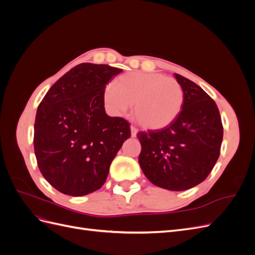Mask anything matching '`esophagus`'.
Wrapping results in <instances>:
<instances>
[{
  "instance_id": "obj_1",
  "label": "esophagus",
  "mask_w": 255,
  "mask_h": 255,
  "mask_svg": "<svg viewBox=\"0 0 255 255\" xmlns=\"http://www.w3.org/2000/svg\"><path fill=\"white\" fill-rule=\"evenodd\" d=\"M137 128H134V127H130V135H132V137H136V135H137Z\"/></svg>"
}]
</instances>
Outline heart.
Segmentation results:
<instances>
[{
	"mask_svg": "<svg viewBox=\"0 0 255 255\" xmlns=\"http://www.w3.org/2000/svg\"><path fill=\"white\" fill-rule=\"evenodd\" d=\"M104 104L112 114H127L134 104L133 116L138 125L159 129L172 123L182 111L184 91L179 82L164 74L135 71L126 73L107 85Z\"/></svg>",
	"mask_w": 255,
	"mask_h": 255,
	"instance_id": "obj_1",
	"label": "heart"
}]
</instances>
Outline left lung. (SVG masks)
<instances>
[{
	"instance_id": "obj_1",
	"label": "left lung",
	"mask_w": 255,
	"mask_h": 255,
	"mask_svg": "<svg viewBox=\"0 0 255 255\" xmlns=\"http://www.w3.org/2000/svg\"><path fill=\"white\" fill-rule=\"evenodd\" d=\"M184 91L182 111L164 128L139 132L138 161L152 184L186 190L203 182L220 154L223 128L214 100L194 82L174 73Z\"/></svg>"
}]
</instances>
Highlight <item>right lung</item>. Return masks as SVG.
I'll use <instances>...</instances> for the list:
<instances>
[{"label": "right lung", "mask_w": 255, "mask_h": 255, "mask_svg": "<svg viewBox=\"0 0 255 255\" xmlns=\"http://www.w3.org/2000/svg\"><path fill=\"white\" fill-rule=\"evenodd\" d=\"M122 70L80 64L53 85L38 106L34 149L40 172L52 186L81 197L102 187L110 166L128 138L129 125L110 117L104 89Z\"/></svg>", "instance_id": "add662e5"}]
</instances>
